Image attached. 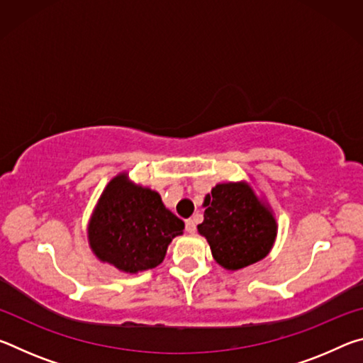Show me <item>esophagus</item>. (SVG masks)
Masks as SVG:
<instances>
[{"instance_id": "esophagus-1", "label": "esophagus", "mask_w": 363, "mask_h": 363, "mask_svg": "<svg viewBox=\"0 0 363 363\" xmlns=\"http://www.w3.org/2000/svg\"><path fill=\"white\" fill-rule=\"evenodd\" d=\"M186 230H187L189 233H195L196 225H195V220H194V219H187V220H186Z\"/></svg>"}]
</instances>
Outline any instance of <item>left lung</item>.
Segmentation results:
<instances>
[{
	"instance_id": "1",
	"label": "left lung",
	"mask_w": 363,
	"mask_h": 363,
	"mask_svg": "<svg viewBox=\"0 0 363 363\" xmlns=\"http://www.w3.org/2000/svg\"><path fill=\"white\" fill-rule=\"evenodd\" d=\"M203 223L196 225L220 267L238 270L266 257L277 238V219L247 181L220 182L203 200Z\"/></svg>"
}]
</instances>
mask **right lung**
<instances>
[{
	"label": "right lung",
	"instance_id": "obj_1",
	"mask_svg": "<svg viewBox=\"0 0 363 363\" xmlns=\"http://www.w3.org/2000/svg\"><path fill=\"white\" fill-rule=\"evenodd\" d=\"M86 230L97 259L138 274L163 262L169 243L182 235L184 223L158 192L133 182L123 171L104 189Z\"/></svg>",
	"mask_w": 363,
	"mask_h": 363
}]
</instances>
